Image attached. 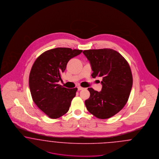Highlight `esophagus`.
<instances>
[{
    "instance_id": "1",
    "label": "esophagus",
    "mask_w": 159,
    "mask_h": 159,
    "mask_svg": "<svg viewBox=\"0 0 159 159\" xmlns=\"http://www.w3.org/2000/svg\"><path fill=\"white\" fill-rule=\"evenodd\" d=\"M77 89H78V91H81V90H83L84 88H82V87H81V86H78Z\"/></svg>"
}]
</instances>
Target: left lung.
Listing matches in <instances>:
<instances>
[{"instance_id": "left-lung-1", "label": "left lung", "mask_w": 159, "mask_h": 159, "mask_svg": "<svg viewBox=\"0 0 159 159\" xmlns=\"http://www.w3.org/2000/svg\"><path fill=\"white\" fill-rule=\"evenodd\" d=\"M83 53L90 62L92 77L102 78L100 92L88 88L90 97L85 106L98 119L110 118L121 110L129 97L133 79L128 62L112 49L85 50Z\"/></svg>"}]
</instances>
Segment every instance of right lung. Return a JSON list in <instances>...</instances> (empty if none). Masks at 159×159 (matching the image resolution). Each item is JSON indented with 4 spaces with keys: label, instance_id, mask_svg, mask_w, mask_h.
I'll use <instances>...</instances> for the list:
<instances>
[{
    "label": "right lung",
    "instance_id": "1",
    "mask_svg": "<svg viewBox=\"0 0 159 159\" xmlns=\"http://www.w3.org/2000/svg\"><path fill=\"white\" fill-rule=\"evenodd\" d=\"M79 49L57 48L42 53L34 61L29 76L31 97L39 108L51 119L67 113L77 88L58 84L69 60L80 54Z\"/></svg>",
    "mask_w": 159,
    "mask_h": 159
}]
</instances>
